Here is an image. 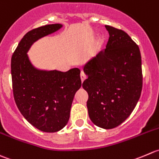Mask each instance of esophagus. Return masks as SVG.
Instances as JSON below:
<instances>
[{
    "instance_id": "1",
    "label": "esophagus",
    "mask_w": 159,
    "mask_h": 159,
    "mask_svg": "<svg viewBox=\"0 0 159 159\" xmlns=\"http://www.w3.org/2000/svg\"><path fill=\"white\" fill-rule=\"evenodd\" d=\"M80 78H81V81L83 82L86 79V74H85V73L83 71L81 72V73H80Z\"/></svg>"
}]
</instances>
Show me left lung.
<instances>
[{"instance_id":"1","label":"left lung","mask_w":159,"mask_h":159,"mask_svg":"<svg viewBox=\"0 0 159 159\" xmlns=\"http://www.w3.org/2000/svg\"><path fill=\"white\" fill-rule=\"evenodd\" d=\"M109 33L106 48L85 64L88 78L86 106L91 121L112 129L123 123L137 105L142 89L141 57L138 45L125 31L105 25Z\"/></svg>"}]
</instances>
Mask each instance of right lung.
I'll use <instances>...</instances> for the list:
<instances>
[{
  "label": "right lung",
  "instance_id": "right-lung-1",
  "mask_svg": "<svg viewBox=\"0 0 159 159\" xmlns=\"http://www.w3.org/2000/svg\"><path fill=\"white\" fill-rule=\"evenodd\" d=\"M62 27L47 25L28 31L11 57L12 88L17 107L32 126L44 132L59 131L68 123L75 93L81 87L80 70H39L27 53L34 42Z\"/></svg>",
  "mask_w": 159,
  "mask_h": 159
}]
</instances>
